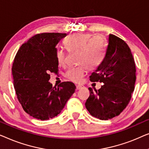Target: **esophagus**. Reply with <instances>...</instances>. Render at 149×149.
I'll return each instance as SVG.
<instances>
[{
	"mask_svg": "<svg viewBox=\"0 0 149 149\" xmlns=\"http://www.w3.org/2000/svg\"><path fill=\"white\" fill-rule=\"evenodd\" d=\"M82 87H83L82 86H81V85H77L76 86V90H77V91H78V90H80Z\"/></svg>",
	"mask_w": 149,
	"mask_h": 149,
	"instance_id": "34e87169",
	"label": "esophagus"
}]
</instances>
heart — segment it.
Masks as SVG:
<instances>
[{"label": "heart", "instance_id": "b5f03b06", "mask_svg": "<svg viewBox=\"0 0 149 149\" xmlns=\"http://www.w3.org/2000/svg\"><path fill=\"white\" fill-rule=\"evenodd\" d=\"M90 33H77L69 36L64 44L69 52H78L77 63L81 64L68 70L65 76L70 81L79 82L88 68H95L101 61L104 53V42L101 37L93 36ZM56 58L58 65L65 64V53L62 49L56 52Z\"/></svg>", "mask_w": 149, "mask_h": 149}]
</instances>
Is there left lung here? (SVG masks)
I'll list each match as a JSON object with an SVG mask.
<instances>
[{
	"instance_id": "left-lung-1",
	"label": "left lung",
	"mask_w": 149,
	"mask_h": 149,
	"mask_svg": "<svg viewBox=\"0 0 149 149\" xmlns=\"http://www.w3.org/2000/svg\"><path fill=\"white\" fill-rule=\"evenodd\" d=\"M90 80L104 84L95 91L88 88L85 105L90 114L102 120L119 116L131 99L136 81L134 59L123 40L109 34L103 59Z\"/></svg>"
}]
</instances>
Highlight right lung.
I'll return each mask as SVG.
<instances>
[{
    "label": "right lung",
    "instance_id": "add662e5",
    "mask_svg": "<svg viewBox=\"0 0 149 149\" xmlns=\"http://www.w3.org/2000/svg\"><path fill=\"white\" fill-rule=\"evenodd\" d=\"M67 36L42 33L23 44L12 67L13 85L19 102L27 113L47 120L59 114L74 93L75 86L64 81L57 87L50 83V73H56V45Z\"/></svg>",
    "mask_w": 149,
    "mask_h": 149
}]
</instances>
